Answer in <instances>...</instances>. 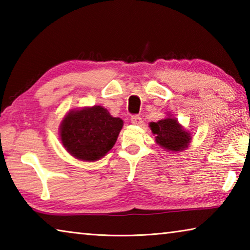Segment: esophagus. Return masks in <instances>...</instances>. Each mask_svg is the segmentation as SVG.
<instances>
[{
  "mask_svg": "<svg viewBox=\"0 0 250 250\" xmlns=\"http://www.w3.org/2000/svg\"><path fill=\"white\" fill-rule=\"evenodd\" d=\"M130 121H131V124H132V125H141L142 122H143L142 119H141V117H139L137 115L131 117Z\"/></svg>",
  "mask_w": 250,
  "mask_h": 250,
  "instance_id": "esophagus-1",
  "label": "esophagus"
}]
</instances>
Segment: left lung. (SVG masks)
Listing matches in <instances>:
<instances>
[{
	"label": "left lung",
	"mask_w": 250,
	"mask_h": 250,
	"mask_svg": "<svg viewBox=\"0 0 250 250\" xmlns=\"http://www.w3.org/2000/svg\"><path fill=\"white\" fill-rule=\"evenodd\" d=\"M149 126L155 135V142L167 151H183L191 143V133L184 130L175 118L167 117L158 122H151Z\"/></svg>",
	"instance_id": "obj_1"
}]
</instances>
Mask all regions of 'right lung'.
Returning a JSON list of instances; mask_svg holds the SVG:
<instances>
[{"instance_id": "add662e5", "label": "right lung", "mask_w": 250, "mask_h": 250, "mask_svg": "<svg viewBox=\"0 0 250 250\" xmlns=\"http://www.w3.org/2000/svg\"><path fill=\"white\" fill-rule=\"evenodd\" d=\"M124 126L101 105L70 110L59 126L62 146L80 161L94 162L112 149Z\"/></svg>"}]
</instances>
